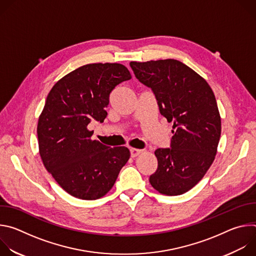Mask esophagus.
<instances>
[{
	"instance_id": "1",
	"label": "esophagus",
	"mask_w": 256,
	"mask_h": 256,
	"mask_svg": "<svg viewBox=\"0 0 256 256\" xmlns=\"http://www.w3.org/2000/svg\"><path fill=\"white\" fill-rule=\"evenodd\" d=\"M130 156L132 157V158H134V157H136V156H138L142 151V150H140V149H136V148H130Z\"/></svg>"
}]
</instances>
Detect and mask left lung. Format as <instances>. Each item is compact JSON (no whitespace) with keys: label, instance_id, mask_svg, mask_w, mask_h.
<instances>
[{"label":"left lung","instance_id":"obj_1","mask_svg":"<svg viewBox=\"0 0 256 256\" xmlns=\"http://www.w3.org/2000/svg\"><path fill=\"white\" fill-rule=\"evenodd\" d=\"M136 78L151 88L160 114L173 122L170 148L155 151L158 167L151 186L162 194L192 190L214 162L221 118L212 90L192 68L177 60L130 62Z\"/></svg>","mask_w":256,"mask_h":256}]
</instances>
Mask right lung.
I'll use <instances>...</instances> for the list:
<instances>
[{"mask_svg": "<svg viewBox=\"0 0 256 256\" xmlns=\"http://www.w3.org/2000/svg\"><path fill=\"white\" fill-rule=\"evenodd\" d=\"M132 78L120 64H89L58 81L48 95L38 124L40 154L60 186L77 198L105 196L130 159L126 147L92 140L91 120L103 122L109 95Z\"/></svg>", "mask_w": 256, "mask_h": 256, "instance_id": "add662e5", "label": "right lung"}]
</instances>
